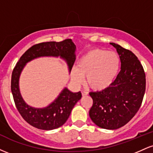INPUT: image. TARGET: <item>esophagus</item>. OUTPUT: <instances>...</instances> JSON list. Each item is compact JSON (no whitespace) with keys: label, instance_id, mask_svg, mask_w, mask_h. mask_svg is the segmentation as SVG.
<instances>
[{"label":"esophagus","instance_id":"obj_1","mask_svg":"<svg viewBox=\"0 0 153 153\" xmlns=\"http://www.w3.org/2000/svg\"><path fill=\"white\" fill-rule=\"evenodd\" d=\"M81 93H82V96H87L88 95V92L85 91H81Z\"/></svg>","mask_w":153,"mask_h":153}]
</instances>
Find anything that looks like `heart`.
Instances as JSON below:
<instances>
[{"label":"heart","instance_id":"obj_1","mask_svg":"<svg viewBox=\"0 0 153 153\" xmlns=\"http://www.w3.org/2000/svg\"><path fill=\"white\" fill-rule=\"evenodd\" d=\"M120 67V58L114 52L94 48L85 52L78 59L76 68L71 71V78L79 82L85 77V85L95 91L109 88L114 82Z\"/></svg>","mask_w":153,"mask_h":153}]
</instances>
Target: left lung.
Instances as JSON below:
<instances>
[{
    "label": "left lung",
    "mask_w": 153,
    "mask_h": 153,
    "mask_svg": "<svg viewBox=\"0 0 153 153\" xmlns=\"http://www.w3.org/2000/svg\"><path fill=\"white\" fill-rule=\"evenodd\" d=\"M121 60V71L109 88L91 92L93 106L89 111L91 120L98 127L117 129L134 117L141 106L146 86L143 67L136 55L115 43Z\"/></svg>",
    "instance_id": "8db88e82"
}]
</instances>
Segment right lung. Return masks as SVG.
Listing matches in <instances>:
<instances>
[{"label": "right lung", "instance_id": "right-lung-1", "mask_svg": "<svg viewBox=\"0 0 153 153\" xmlns=\"http://www.w3.org/2000/svg\"><path fill=\"white\" fill-rule=\"evenodd\" d=\"M75 44L71 39L59 42H47L35 45L26 51L16 65L11 75V92L15 105L23 119L33 127L43 130H52L63 125L73 107L81 99L80 91L73 93L65 88L57 99L45 108H34L23 99L19 90V78L27 62L40 57H54L64 59L71 73L75 60Z\"/></svg>", "mask_w": 153, "mask_h": 153}]
</instances>
